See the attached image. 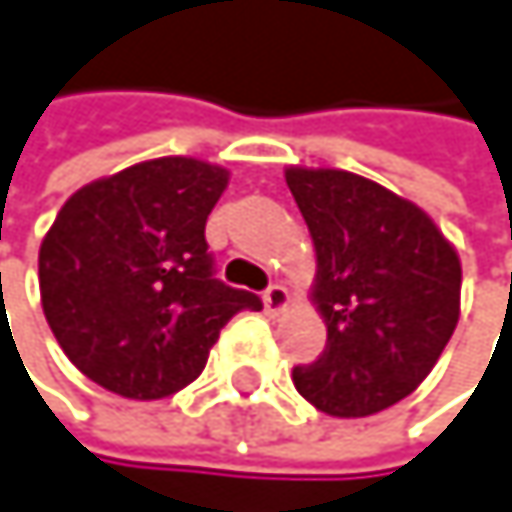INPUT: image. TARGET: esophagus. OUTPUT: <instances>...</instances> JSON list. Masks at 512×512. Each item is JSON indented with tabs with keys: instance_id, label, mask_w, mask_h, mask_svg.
Here are the masks:
<instances>
[{
	"instance_id": "34e87169",
	"label": "esophagus",
	"mask_w": 512,
	"mask_h": 512,
	"mask_svg": "<svg viewBox=\"0 0 512 512\" xmlns=\"http://www.w3.org/2000/svg\"><path fill=\"white\" fill-rule=\"evenodd\" d=\"M291 303V294H288V288L285 285H270L267 291H264V306H267V312H282L285 306Z\"/></svg>"
}]
</instances>
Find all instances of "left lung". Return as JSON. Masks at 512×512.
I'll return each instance as SVG.
<instances>
[{"label": "left lung", "instance_id": "left-lung-1", "mask_svg": "<svg viewBox=\"0 0 512 512\" xmlns=\"http://www.w3.org/2000/svg\"><path fill=\"white\" fill-rule=\"evenodd\" d=\"M315 245L324 352L294 367L327 416L361 419L404 400L443 355L461 300V261L410 200L343 169L285 172Z\"/></svg>", "mask_w": 512, "mask_h": 512}]
</instances>
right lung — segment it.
<instances>
[{
  "label": "right lung",
  "mask_w": 512,
  "mask_h": 512,
  "mask_svg": "<svg viewBox=\"0 0 512 512\" xmlns=\"http://www.w3.org/2000/svg\"><path fill=\"white\" fill-rule=\"evenodd\" d=\"M227 169L194 157L136 163L75 191L39 251L42 309L66 358L133 400L194 382L221 327L258 294L215 279L206 218Z\"/></svg>",
  "instance_id": "right-lung-1"
}]
</instances>
